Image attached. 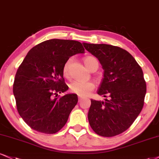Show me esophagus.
<instances>
[{
	"label": "esophagus",
	"mask_w": 159,
	"mask_h": 159,
	"mask_svg": "<svg viewBox=\"0 0 159 159\" xmlns=\"http://www.w3.org/2000/svg\"><path fill=\"white\" fill-rule=\"evenodd\" d=\"M78 99H79V102H81L82 99H83V97H78Z\"/></svg>",
	"instance_id": "obj_1"
}]
</instances>
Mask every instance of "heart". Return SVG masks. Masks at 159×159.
<instances>
[{"instance_id": "heart-1", "label": "heart", "mask_w": 159, "mask_h": 159, "mask_svg": "<svg viewBox=\"0 0 159 159\" xmlns=\"http://www.w3.org/2000/svg\"><path fill=\"white\" fill-rule=\"evenodd\" d=\"M71 59H68L66 63L64 64L63 68H62V73L65 76H68V69L71 62ZM97 59L93 57L88 56L84 58V63L89 69H91L92 64L94 61H97ZM70 91L72 93L80 96V97H85L89 95L91 92L94 89L95 85L91 81H82V80H74L69 85Z\"/></svg>"}]
</instances>
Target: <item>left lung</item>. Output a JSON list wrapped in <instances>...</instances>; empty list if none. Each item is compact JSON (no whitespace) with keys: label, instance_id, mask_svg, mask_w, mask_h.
<instances>
[{"label":"left lung","instance_id":"left-lung-1","mask_svg":"<svg viewBox=\"0 0 159 159\" xmlns=\"http://www.w3.org/2000/svg\"><path fill=\"white\" fill-rule=\"evenodd\" d=\"M104 70L97 91L105 101L91 99L88 118L96 134L112 137L123 133L136 120L144 105L146 82L142 68L128 52L107 44L83 43Z\"/></svg>","mask_w":159,"mask_h":159}]
</instances>
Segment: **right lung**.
I'll return each mask as SVG.
<instances>
[{
  "instance_id": "obj_1",
  "label": "right lung",
  "mask_w": 159,
  "mask_h": 159,
  "mask_svg": "<svg viewBox=\"0 0 159 159\" xmlns=\"http://www.w3.org/2000/svg\"><path fill=\"white\" fill-rule=\"evenodd\" d=\"M84 52L78 41L52 39L25 56L15 74L13 93L20 116L33 130L53 134L67 122L78 97L68 93L57 98L68 89L62 68L70 57Z\"/></svg>"
}]
</instances>
